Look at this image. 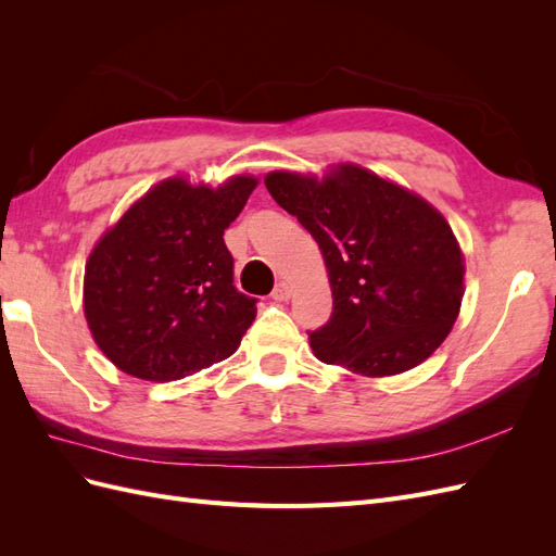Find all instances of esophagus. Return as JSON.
I'll list each match as a JSON object with an SVG mask.
<instances>
[{
    "label": "esophagus",
    "mask_w": 556,
    "mask_h": 556,
    "mask_svg": "<svg viewBox=\"0 0 556 556\" xmlns=\"http://www.w3.org/2000/svg\"><path fill=\"white\" fill-rule=\"evenodd\" d=\"M271 296H274L276 301H288V299L292 296V288H290V282H285V280L276 282V288H274Z\"/></svg>",
    "instance_id": "34e87169"
}]
</instances>
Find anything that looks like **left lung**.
Wrapping results in <instances>:
<instances>
[{"mask_svg":"<svg viewBox=\"0 0 556 556\" xmlns=\"http://www.w3.org/2000/svg\"><path fill=\"white\" fill-rule=\"evenodd\" d=\"M264 182L327 264L333 313L308 331L317 359L374 378L422 364L445 341L464 296V257L445 217L355 164L323 180L274 172Z\"/></svg>","mask_w":556,"mask_h":556,"instance_id":"left-lung-1","label":"left lung"}]
</instances>
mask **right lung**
I'll use <instances>...</instances> for the list:
<instances>
[{
  "label": "right lung",
  "mask_w": 556,
  "mask_h": 556,
  "mask_svg": "<svg viewBox=\"0 0 556 556\" xmlns=\"http://www.w3.org/2000/svg\"><path fill=\"white\" fill-rule=\"evenodd\" d=\"M255 185L237 176L211 190L169 178L97 243L83 304L99 350L121 371L166 382L237 352L257 299L233 285L223 237Z\"/></svg>",
  "instance_id": "right-lung-1"
}]
</instances>
